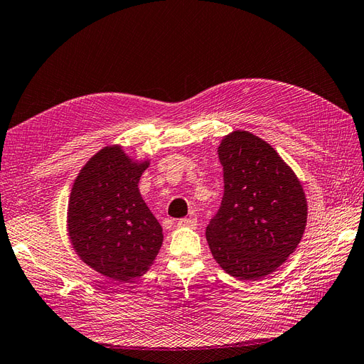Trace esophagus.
<instances>
[{"label":"esophagus","instance_id":"obj_1","mask_svg":"<svg viewBox=\"0 0 364 364\" xmlns=\"http://www.w3.org/2000/svg\"><path fill=\"white\" fill-rule=\"evenodd\" d=\"M179 228H196L197 226V218H179L178 220Z\"/></svg>","mask_w":364,"mask_h":364}]
</instances>
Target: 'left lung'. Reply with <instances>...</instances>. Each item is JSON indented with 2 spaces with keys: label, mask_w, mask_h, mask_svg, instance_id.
Segmentation results:
<instances>
[{
  "label": "left lung",
  "mask_w": 364,
  "mask_h": 364,
  "mask_svg": "<svg viewBox=\"0 0 364 364\" xmlns=\"http://www.w3.org/2000/svg\"><path fill=\"white\" fill-rule=\"evenodd\" d=\"M225 194L206 226L213 257L241 281L272 273L294 252L306 225L305 194L270 144L246 130L218 147Z\"/></svg>",
  "instance_id": "left-lung-1"
}]
</instances>
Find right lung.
<instances>
[{
    "label": "right lung",
    "instance_id": "obj_1",
    "mask_svg": "<svg viewBox=\"0 0 364 364\" xmlns=\"http://www.w3.org/2000/svg\"><path fill=\"white\" fill-rule=\"evenodd\" d=\"M147 167L119 147H106L85 165L71 190L68 232L77 255L119 282L147 272L162 246V228L138 188Z\"/></svg>",
    "mask_w": 364,
    "mask_h": 364
}]
</instances>
